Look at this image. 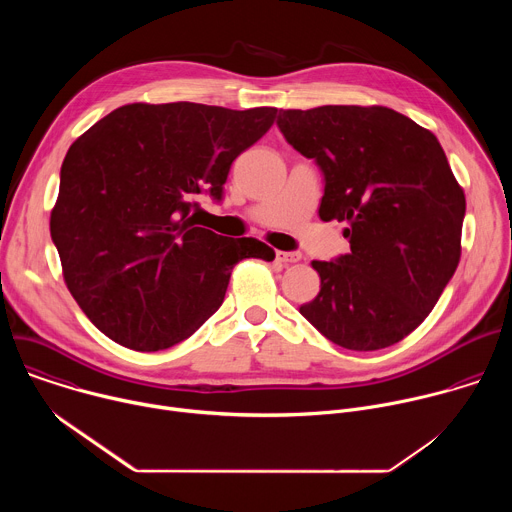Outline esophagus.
Returning a JSON list of instances; mask_svg holds the SVG:
<instances>
[{"instance_id":"34e87169","label":"esophagus","mask_w":512,"mask_h":512,"mask_svg":"<svg viewBox=\"0 0 512 512\" xmlns=\"http://www.w3.org/2000/svg\"><path fill=\"white\" fill-rule=\"evenodd\" d=\"M275 259H277L279 263H283V265H289V263L300 261L302 255L296 253V251H277V253H275Z\"/></svg>"}]
</instances>
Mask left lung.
Returning a JSON list of instances; mask_svg holds the SVG:
<instances>
[{
    "label": "left lung",
    "mask_w": 512,
    "mask_h": 512,
    "mask_svg": "<svg viewBox=\"0 0 512 512\" xmlns=\"http://www.w3.org/2000/svg\"><path fill=\"white\" fill-rule=\"evenodd\" d=\"M277 127L324 176L322 221H348L350 253L312 261L320 294L300 314L348 350L403 340L460 261L466 198L440 141L387 107L279 109Z\"/></svg>",
    "instance_id": "left-lung-1"
}]
</instances>
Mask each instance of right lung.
<instances>
[{
    "label": "right lung",
    "instance_id": "add662e5",
    "mask_svg": "<svg viewBox=\"0 0 512 512\" xmlns=\"http://www.w3.org/2000/svg\"><path fill=\"white\" fill-rule=\"evenodd\" d=\"M275 107L133 103L70 145L50 235L89 320L139 352L170 348L221 308L233 267L273 249L196 227V198L225 196L231 164L261 139Z\"/></svg>",
    "mask_w": 512,
    "mask_h": 512
}]
</instances>
